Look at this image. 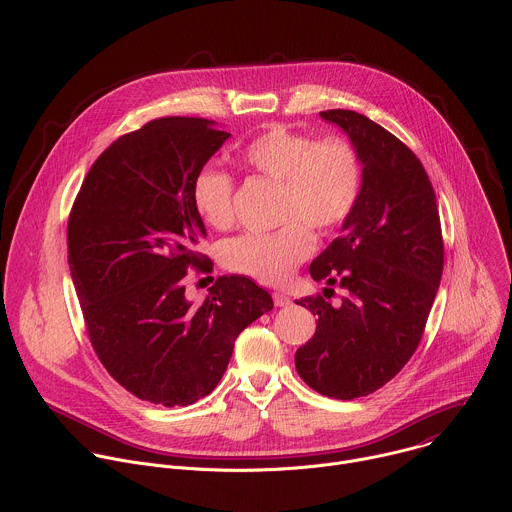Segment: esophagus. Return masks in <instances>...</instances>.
<instances>
[{
    "label": "esophagus",
    "mask_w": 512,
    "mask_h": 512,
    "mask_svg": "<svg viewBox=\"0 0 512 512\" xmlns=\"http://www.w3.org/2000/svg\"><path fill=\"white\" fill-rule=\"evenodd\" d=\"M273 304L277 306V308H283V306H289L291 304V300L285 296V294H279V291H273Z\"/></svg>",
    "instance_id": "esophagus-1"
}]
</instances>
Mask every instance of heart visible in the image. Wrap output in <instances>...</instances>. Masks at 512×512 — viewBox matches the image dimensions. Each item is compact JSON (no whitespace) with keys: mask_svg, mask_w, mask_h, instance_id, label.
<instances>
[{"mask_svg":"<svg viewBox=\"0 0 512 512\" xmlns=\"http://www.w3.org/2000/svg\"><path fill=\"white\" fill-rule=\"evenodd\" d=\"M241 162L257 176L279 182L277 216L283 225L269 233H245L221 245V263L263 283H283L304 263L322 235L338 231L354 212L362 192V158L344 137L316 139L273 123L251 137ZM192 206L212 229H229L235 218V180L218 168H204L192 182Z\"/></svg>","mask_w":512,"mask_h":512,"instance_id":"b5f03b06","label":"heart"}]
</instances>
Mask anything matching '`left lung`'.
<instances>
[{"label": "left lung", "mask_w": 512, "mask_h": 512, "mask_svg": "<svg viewBox=\"0 0 512 512\" xmlns=\"http://www.w3.org/2000/svg\"><path fill=\"white\" fill-rule=\"evenodd\" d=\"M320 115L348 133L364 180L342 235L310 265L344 296L296 302L318 316L296 369L320 395L350 401L387 385L417 350L444 271V237L429 176L401 139L356 111Z\"/></svg>", "instance_id": "obj_1"}]
</instances>
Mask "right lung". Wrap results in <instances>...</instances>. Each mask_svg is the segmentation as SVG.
I'll use <instances>...</instances> for the list:
<instances>
[{"mask_svg": "<svg viewBox=\"0 0 512 512\" xmlns=\"http://www.w3.org/2000/svg\"><path fill=\"white\" fill-rule=\"evenodd\" d=\"M229 135L202 117L145 123L95 160L68 214V265L89 340L141 401L186 407L212 393L237 336L273 308L243 275L218 277L198 306L186 300L206 237L192 182Z\"/></svg>", "mask_w": 512, "mask_h": 512, "instance_id": "1", "label": "right lung"}]
</instances>
